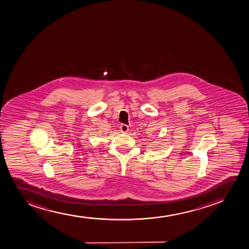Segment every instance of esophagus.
<instances>
[{
	"instance_id": "esophagus-1",
	"label": "esophagus",
	"mask_w": 249,
	"mask_h": 249,
	"mask_svg": "<svg viewBox=\"0 0 249 249\" xmlns=\"http://www.w3.org/2000/svg\"><path fill=\"white\" fill-rule=\"evenodd\" d=\"M128 126L126 125V124H122L120 126V131L123 133H126V132H128Z\"/></svg>"
}]
</instances>
